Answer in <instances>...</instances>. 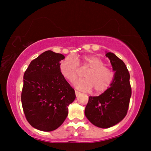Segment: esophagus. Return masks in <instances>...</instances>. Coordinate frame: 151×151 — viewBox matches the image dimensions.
Masks as SVG:
<instances>
[{
    "label": "esophagus",
    "instance_id": "esophagus-1",
    "mask_svg": "<svg viewBox=\"0 0 151 151\" xmlns=\"http://www.w3.org/2000/svg\"><path fill=\"white\" fill-rule=\"evenodd\" d=\"M80 94H81L80 92L78 91H76V90H75V94H76V96H78Z\"/></svg>",
    "mask_w": 151,
    "mask_h": 151
}]
</instances>
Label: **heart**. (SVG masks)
Here are the masks:
<instances>
[{
	"label": "heart",
	"mask_w": 151,
	"mask_h": 151,
	"mask_svg": "<svg viewBox=\"0 0 151 151\" xmlns=\"http://www.w3.org/2000/svg\"><path fill=\"white\" fill-rule=\"evenodd\" d=\"M104 65L96 56H83L76 60L69 56L61 62L60 71L64 78L73 83L80 74L79 65L82 69L88 68L85 75L86 78L76 81L75 86L85 91H91L94 87L97 93H103L111 87L114 78L113 72Z\"/></svg>",
	"instance_id": "1"
}]
</instances>
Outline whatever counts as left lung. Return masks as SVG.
<instances>
[{"label": "left lung", "instance_id": "1", "mask_svg": "<svg viewBox=\"0 0 151 151\" xmlns=\"http://www.w3.org/2000/svg\"><path fill=\"white\" fill-rule=\"evenodd\" d=\"M115 71L113 83L98 96H89L85 114L94 126L106 129L118 124L127 115L131 96L130 75L123 61L112 52H106Z\"/></svg>", "mask_w": 151, "mask_h": 151}]
</instances>
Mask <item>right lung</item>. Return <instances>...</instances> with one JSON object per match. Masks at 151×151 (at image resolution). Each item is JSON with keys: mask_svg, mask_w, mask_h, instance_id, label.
Returning <instances> with one entry per match:
<instances>
[{"mask_svg": "<svg viewBox=\"0 0 151 151\" xmlns=\"http://www.w3.org/2000/svg\"><path fill=\"white\" fill-rule=\"evenodd\" d=\"M65 56L47 50L31 61L24 74L21 102L27 121L42 131H54L68 115L76 98L60 71Z\"/></svg>", "mask_w": 151, "mask_h": 151, "instance_id": "1", "label": "right lung"}]
</instances>
